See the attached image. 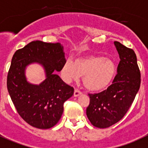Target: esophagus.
<instances>
[{"label":"esophagus","mask_w":148,"mask_h":148,"mask_svg":"<svg viewBox=\"0 0 148 148\" xmlns=\"http://www.w3.org/2000/svg\"><path fill=\"white\" fill-rule=\"evenodd\" d=\"M81 94H82V92L80 91V90H78V89H75V90H74V97H77V96L80 95Z\"/></svg>","instance_id":"34e87169"}]
</instances>
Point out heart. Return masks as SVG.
I'll return each instance as SVG.
<instances>
[{"label":"heart","instance_id":"obj_1","mask_svg":"<svg viewBox=\"0 0 148 148\" xmlns=\"http://www.w3.org/2000/svg\"><path fill=\"white\" fill-rule=\"evenodd\" d=\"M62 76L68 83L77 81L84 77V84L89 90L102 91L114 81L116 67L112 59L101 56L89 55L71 60H67L61 71Z\"/></svg>","mask_w":148,"mask_h":148}]
</instances>
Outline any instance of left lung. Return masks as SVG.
Instances as JSON below:
<instances>
[{"label":"left lung","instance_id":"1","mask_svg":"<svg viewBox=\"0 0 148 148\" xmlns=\"http://www.w3.org/2000/svg\"><path fill=\"white\" fill-rule=\"evenodd\" d=\"M120 63L112 84L103 92L89 94L86 116L93 126L108 128L119 122L131 107L141 84V74L133 49L114 41Z\"/></svg>","mask_w":148,"mask_h":148}]
</instances>
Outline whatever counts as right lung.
<instances>
[{
  "instance_id": "add662e5",
  "label": "right lung",
  "mask_w": 148,
  "mask_h": 148,
  "mask_svg": "<svg viewBox=\"0 0 148 148\" xmlns=\"http://www.w3.org/2000/svg\"><path fill=\"white\" fill-rule=\"evenodd\" d=\"M65 62L64 47L59 43L36 40L14 53L7 74V89L17 112L31 126L47 130L60 120L64 102L74 91L55 73L62 70ZM32 63L40 64L45 71L46 79L39 85L26 79L25 68Z\"/></svg>"
}]
</instances>
